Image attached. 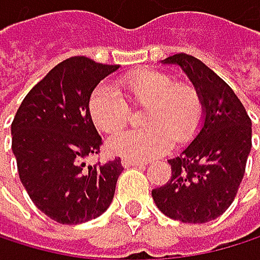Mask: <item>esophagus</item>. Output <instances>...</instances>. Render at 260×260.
Masks as SVG:
<instances>
[{
    "label": "esophagus",
    "instance_id": "1",
    "mask_svg": "<svg viewBox=\"0 0 260 260\" xmlns=\"http://www.w3.org/2000/svg\"><path fill=\"white\" fill-rule=\"evenodd\" d=\"M121 165L124 168H129V167H142V165H146L145 160H136V159H121Z\"/></svg>",
    "mask_w": 260,
    "mask_h": 260
}]
</instances>
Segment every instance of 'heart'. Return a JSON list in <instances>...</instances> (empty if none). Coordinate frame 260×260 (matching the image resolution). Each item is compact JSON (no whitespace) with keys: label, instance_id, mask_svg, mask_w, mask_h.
Here are the masks:
<instances>
[{"label":"heart","instance_id":"heart-1","mask_svg":"<svg viewBox=\"0 0 260 260\" xmlns=\"http://www.w3.org/2000/svg\"><path fill=\"white\" fill-rule=\"evenodd\" d=\"M116 88L100 84L88 100V115L106 134H115L129 123L132 107H145L142 129L114 136L107 146L126 159L145 160L168 151L176 143L190 142L201 123L203 104L198 90L157 70L124 75Z\"/></svg>","mask_w":260,"mask_h":260}]
</instances>
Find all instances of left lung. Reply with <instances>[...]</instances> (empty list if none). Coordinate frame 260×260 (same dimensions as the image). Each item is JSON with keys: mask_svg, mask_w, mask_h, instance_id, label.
I'll list each match as a JSON object with an SVG mask.
<instances>
[{"mask_svg": "<svg viewBox=\"0 0 260 260\" xmlns=\"http://www.w3.org/2000/svg\"><path fill=\"white\" fill-rule=\"evenodd\" d=\"M178 63L192 79L204 106V124L184 151L170 159L172 178L153 188L160 212L182 223H207L233 204L251 151V118L239 96L200 59L179 53Z\"/></svg>", "mask_w": 260, "mask_h": 260, "instance_id": "obj_1", "label": "left lung"}]
</instances>
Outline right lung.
I'll list each match as a JSON object with an SVG mask.
<instances>
[{"mask_svg":"<svg viewBox=\"0 0 260 260\" xmlns=\"http://www.w3.org/2000/svg\"><path fill=\"white\" fill-rule=\"evenodd\" d=\"M118 65L84 56L62 60L21 101L12 121V151L29 198L51 220L78 224L111 206L120 157L85 167L101 151V136L88 115L93 88Z\"/></svg>","mask_w":260,"mask_h":260,"instance_id":"obj_1","label":"right lung"}]
</instances>
